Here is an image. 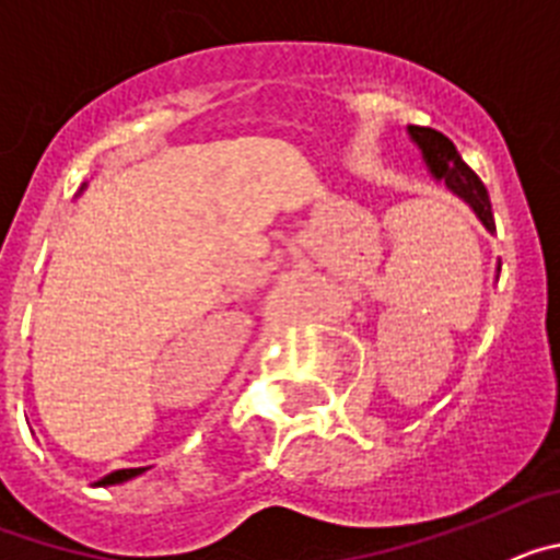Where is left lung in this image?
Here are the masks:
<instances>
[{
    "mask_svg": "<svg viewBox=\"0 0 560 560\" xmlns=\"http://www.w3.org/2000/svg\"><path fill=\"white\" fill-rule=\"evenodd\" d=\"M407 131L409 140L420 148V156H423V162H427L429 173H432L434 179L443 182L457 199H463L465 205L471 207V210L477 212V219L482 221L485 230H497L488 190H485V185L479 182L477 173L465 165L463 156H459L457 148H454V142L448 140V137H443L440 131H434V128L409 126Z\"/></svg>",
    "mask_w": 560,
    "mask_h": 560,
    "instance_id": "left-lung-1",
    "label": "left lung"
}]
</instances>
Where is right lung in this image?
Here are the masks:
<instances>
[{"mask_svg":"<svg viewBox=\"0 0 560 560\" xmlns=\"http://www.w3.org/2000/svg\"><path fill=\"white\" fill-rule=\"evenodd\" d=\"M142 471H148V468H120V471H112L108 477L97 479V488H106V485H120V482H128V479L140 477Z\"/></svg>","mask_w":560,"mask_h":560,"instance_id":"add662e5","label":"right lung"}]
</instances>
